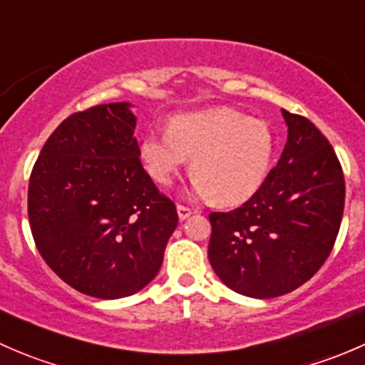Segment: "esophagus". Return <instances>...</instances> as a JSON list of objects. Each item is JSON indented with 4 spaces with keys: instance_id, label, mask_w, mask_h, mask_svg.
<instances>
[{
    "instance_id": "esophagus-1",
    "label": "esophagus",
    "mask_w": 365,
    "mask_h": 365,
    "mask_svg": "<svg viewBox=\"0 0 365 365\" xmlns=\"http://www.w3.org/2000/svg\"><path fill=\"white\" fill-rule=\"evenodd\" d=\"M176 212H178L180 220H185L187 217L192 215V210H190L189 206H183V205H176Z\"/></svg>"
}]
</instances>
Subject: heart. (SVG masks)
<instances>
[{
    "instance_id": "obj_1",
    "label": "heart",
    "mask_w": 365,
    "mask_h": 365,
    "mask_svg": "<svg viewBox=\"0 0 365 365\" xmlns=\"http://www.w3.org/2000/svg\"><path fill=\"white\" fill-rule=\"evenodd\" d=\"M274 153L270 125L231 108L173 116L165 130L146 132L139 143L153 182L169 185L192 159V190L219 206L251 200L270 173Z\"/></svg>"
}]
</instances>
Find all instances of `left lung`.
Wrapping results in <instances>:
<instances>
[{
  "mask_svg": "<svg viewBox=\"0 0 365 365\" xmlns=\"http://www.w3.org/2000/svg\"><path fill=\"white\" fill-rule=\"evenodd\" d=\"M282 116L288 141L261 189L240 208L210 213V264L251 298L307 282L332 251L344 210V176L329 139L307 118L284 109Z\"/></svg>",
  "mask_w": 365,
  "mask_h": 365,
  "instance_id": "obj_1",
  "label": "left lung"
}]
</instances>
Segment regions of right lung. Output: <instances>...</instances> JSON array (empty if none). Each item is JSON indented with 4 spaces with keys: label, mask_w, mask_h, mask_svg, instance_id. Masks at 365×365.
<instances>
[{
    "label": "right lung",
    "mask_w": 365,
    "mask_h": 365,
    "mask_svg": "<svg viewBox=\"0 0 365 365\" xmlns=\"http://www.w3.org/2000/svg\"><path fill=\"white\" fill-rule=\"evenodd\" d=\"M130 102L76 113L33 165L28 215L51 270L102 300L130 297L159 274L178 226L171 200L139 160Z\"/></svg>",
    "instance_id": "1"
}]
</instances>
